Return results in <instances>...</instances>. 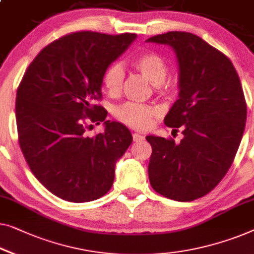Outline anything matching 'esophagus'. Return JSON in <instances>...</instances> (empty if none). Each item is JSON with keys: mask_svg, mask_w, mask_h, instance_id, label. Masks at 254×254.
I'll list each match as a JSON object with an SVG mask.
<instances>
[{"mask_svg": "<svg viewBox=\"0 0 254 254\" xmlns=\"http://www.w3.org/2000/svg\"><path fill=\"white\" fill-rule=\"evenodd\" d=\"M133 139H134V142H139V141H142V139H144V136L141 135V134L134 133L133 134Z\"/></svg>", "mask_w": 254, "mask_h": 254, "instance_id": "1", "label": "esophagus"}]
</instances>
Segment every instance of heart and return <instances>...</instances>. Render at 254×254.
I'll use <instances>...</instances> for the list:
<instances>
[{
	"mask_svg": "<svg viewBox=\"0 0 254 254\" xmlns=\"http://www.w3.org/2000/svg\"><path fill=\"white\" fill-rule=\"evenodd\" d=\"M136 71L141 73L148 81L159 89H164V81L168 75V65L160 55L146 51L136 56L131 61ZM125 78L124 69L119 64L110 65L103 73V86L110 96H118L123 88ZM159 115L157 108L138 103H125L116 110V117L127 126L137 130H146L151 127L153 120Z\"/></svg>",
	"mask_w": 254,
	"mask_h": 254,
	"instance_id": "obj_1",
	"label": "heart"
}]
</instances>
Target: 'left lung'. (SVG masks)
<instances>
[{"label": "left lung", "mask_w": 254, "mask_h": 254, "mask_svg": "<svg viewBox=\"0 0 254 254\" xmlns=\"http://www.w3.org/2000/svg\"><path fill=\"white\" fill-rule=\"evenodd\" d=\"M146 41L175 51L179 100L164 123L185 135L180 143L146 136L150 183L170 199L194 200L219 185L240 146L248 113L240 76L226 55L192 33L168 32Z\"/></svg>", "instance_id": "1"}]
</instances>
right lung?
<instances>
[{"label": "right lung", "mask_w": 254, "mask_h": 254, "mask_svg": "<svg viewBox=\"0 0 254 254\" xmlns=\"http://www.w3.org/2000/svg\"><path fill=\"white\" fill-rule=\"evenodd\" d=\"M136 34L75 32L43 48L17 89L18 141L31 171L55 196L73 203L98 199L111 189L116 163L133 136L125 125L105 118L103 73ZM105 121L89 138L91 122Z\"/></svg>", "instance_id": "1"}]
</instances>
